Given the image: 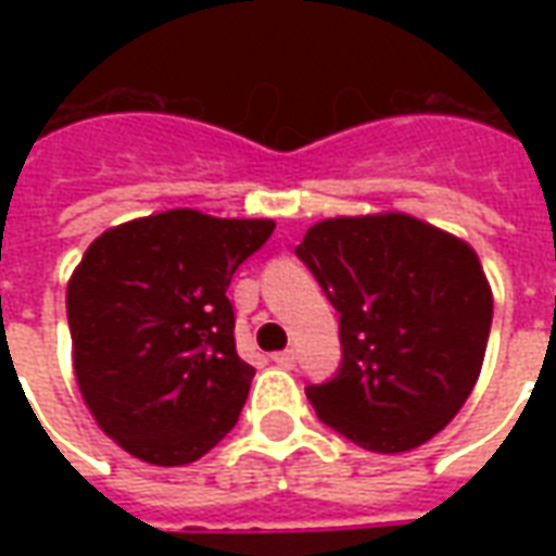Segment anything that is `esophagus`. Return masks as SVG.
Returning <instances> with one entry per match:
<instances>
[{
    "label": "esophagus",
    "mask_w": 556,
    "mask_h": 556,
    "mask_svg": "<svg viewBox=\"0 0 556 556\" xmlns=\"http://www.w3.org/2000/svg\"><path fill=\"white\" fill-rule=\"evenodd\" d=\"M274 363H277V366H282V369H291V366L298 363V354H294V349L279 351V354H274Z\"/></svg>",
    "instance_id": "obj_1"
}]
</instances>
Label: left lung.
Returning a JSON list of instances; mask_svg holds the SVG:
<instances>
[{"label":"left lung","mask_w":556,"mask_h":556,"mask_svg":"<svg viewBox=\"0 0 556 556\" xmlns=\"http://www.w3.org/2000/svg\"><path fill=\"white\" fill-rule=\"evenodd\" d=\"M294 255L339 313L342 363L306 396L318 419L372 453H408L462 410L491 330L477 253L405 214L325 219Z\"/></svg>","instance_id":"obj_1"}]
</instances>
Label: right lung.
Returning <instances> with one entry per match:
<instances>
[{"instance_id": "add662e5", "label": "right lung", "mask_w": 556, "mask_h": 556, "mask_svg": "<svg viewBox=\"0 0 556 556\" xmlns=\"http://www.w3.org/2000/svg\"><path fill=\"white\" fill-rule=\"evenodd\" d=\"M270 219L178 207L103 231L67 282L74 372L115 443L148 465H190L241 417L255 369L235 349L226 291Z\"/></svg>"}]
</instances>
